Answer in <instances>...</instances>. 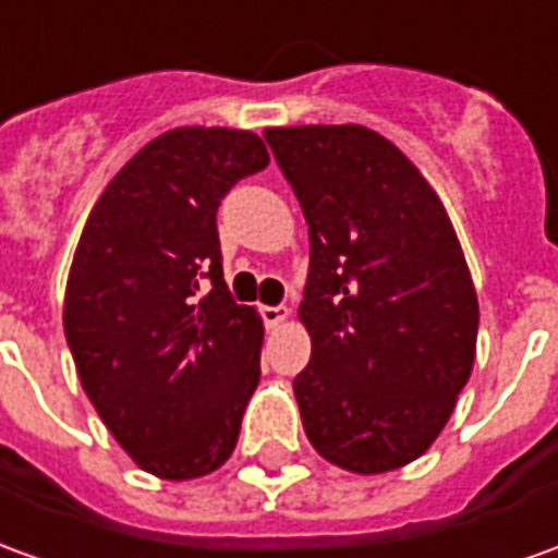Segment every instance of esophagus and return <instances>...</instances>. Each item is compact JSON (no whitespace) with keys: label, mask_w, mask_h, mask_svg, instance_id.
Wrapping results in <instances>:
<instances>
[{"label":"esophagus","mask_w":558,"mask_h":558,"mask_svg":"<svg viewBox=\"0 0 558 558\" xmlns=\"http://www.w3.org/2000/svg\"><path fill=\"white\" fill-rule=\"evenodd\" d=\"M259 317H263L268 329H275V326H280L283 319L290 317V311H287V305H259Z\"/></svg>","instance_id":"obj_1"}]
</instances>
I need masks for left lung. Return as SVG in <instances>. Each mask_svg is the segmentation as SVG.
I'll use <instances>...</instances> for the list:
<instances>
[{
  "label": "left lung",
  "mask_w": 558,
  "mask_h": 558,
  "mask_svg": "<svg viewBox=\"0 0 558 558\" xmlns=\"http://www.w3.org/2000/svg\"><path fill=\"white\" fill-rule=\"evenodd\" d=\"M311 239L299 319L311 362L292 392L307 441L353 474L426 453L469 384L477 292L438 193L374 130L263 132Z\"/></svg>",
  "instance_id": "obj_1"
}]
</instances>
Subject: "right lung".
Listing matches in <instances>:
<instances>
[{
  "label": "right lung",
  "mask_w": 558,
  "mask_h": 558,
  "mask_svg": "<svg viewBox=\"0 0 558 558\" xmlns=\"http://www.w3.org/2000/svg\"><path fill=\"white\" fill-rule=\"evenodd\" d=\"M266 166V144L247 130L162 132L111 178L77 241L62 329L81 387L159 481L220 469L259 384L263 317L229 295L217 208Z\"/></svg>",
  "instance_id": "obj_1"
}]
</instances>
